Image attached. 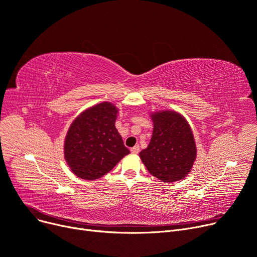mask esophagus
<instances>
[{"label": "esophagus", "mask_w": 257, "mask_h": 257, "mask_svg": "<svg viewBox=\"0 0 257 257\" xmlns=\"http://www.w3.org/2000/svg\"><path fill=\"white\" fill-rule=\"evenodd\" d=\"M139 152H140L139 145H136V146H134V147L131 149V153H132L133 155H137V154H139Z\"/></svg>", "instance_id": "1"}]
</instances>
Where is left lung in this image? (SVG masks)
<instances>
[{
    "label": "left lung",
    "instance_id": "obj_1",
    "mask_svg": "<svg viewBox=\"0 0 257 257\" xmlns=\"http://www.w3.org/2000/svg\"><path fill=\"white\" fill-rule=\"evenodd\" d=\"M154 131L147 148L139 154L148 172L164 183L185 178L197 156L195 138L187 119L173 110L150 114Z\"/></svg>",
    "mask_w": 257,
    "mask_h": 257
}]
</instances>
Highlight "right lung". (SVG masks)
Returning <instances> with one entry per match:
<instances>
[{
  "instance_id": "right-lung-1",
  "label": "right lung",
  "mask_w": 257,
  "mask_h": 257,
  "mask_svg": "<svg viewBox=\"0 0 257 257\" xmlns=\"http://www.w3.org/2000/svg\"><path fill=\"white\" fill-rule=\"evenodd\" d=\"M118 111L115 104L103 101L75 117L64 140V159L74 175L97 179L130 154L115 127Z\"/></svg>"
}]
</instances>
